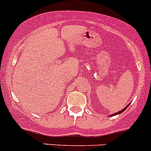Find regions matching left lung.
<instances>
[{
	"label": "left lung",
	"instance_id": "obj_1",
	"mask_svg": "<svg viewBox=\"0 0 151 151\" xmlns=\"http://www.w3.org/2000/svg\"><path fill=\"white\" fill-rule=\"evenodd\" d=\"M128 106H129V105H127V107H125V108H124V109H123L122 110H121V111H119V112H118V113H114V114H113V116H114V115H118V114H120V113H122V112H124V110H125L126 109H127V108H128Z\"/></svg>",
	"mask_w": 151,
	"mask_h": 151
}]
</instances>
